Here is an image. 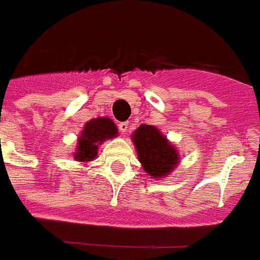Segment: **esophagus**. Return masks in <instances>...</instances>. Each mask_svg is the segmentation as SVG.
<instances>
[{"instance_id": "34e87169", "label": "esophagus", "mask_w": 260, "mask_h": 260, "mask_svg": "<svg viewBox=\"0 0 260 260\" xmlns=\"http://www.w3.org/2000/svg\"><path fill=\"white\" fill-rule=\"evenodd\" d=\"M117 126H118V131H120L121 134L124 135L125 132H128V128H129V124H128L126 121H124V122H118V125H117Z\"/></svg>"}]
</instances>
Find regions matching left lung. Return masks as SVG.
Wrapping results in <instances>:
<instances>
[{
    "mask_svg": "<svg viewBox=\"0 0 260 260\" xmlns=\"http://www.w3.org/2000/svg\"><path fill=\"white\" fill-rule=\"evenodd\" d=\"M135 142L139 161L150 176L162 178L178 164V154L174 146L168 143L165 136L155 126L140 125L132 136Z\"/></svg>",
    "mask_w": 260,
    "mask_h": 260,
    "instance_id": "1",
    "label": "left lung"
}]
</instances>
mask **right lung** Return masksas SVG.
I'll use <instances>...</instances> for the list:
<instances>
[{"mask_svg": "<svg viewBox=\"0 0 260 260\" xmlns=\"http://www.w3.org/2000/svg\"><path fill=\"white\" fill-rule=\"evenodd\" d=\"M117 135V126L110 118H96L86 122L82 135L78 139L76 158L78 161H91L98 154V145Z\"/></svg>", "mask_w": 260, "mask_h": 260, "instance_id": "right-lung-1", "label": "right lung"}]
</instances>
